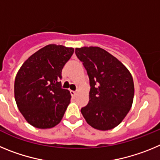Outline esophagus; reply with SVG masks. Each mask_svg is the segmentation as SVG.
I'll list each match as a JSON object with an SVG mask.
<instances>
[{"label": "esophagus", "mask_w": 160, "mask_h": 160, "mask_svg": "<svg viewBox=\"0 0 160 160\" xmlns=\"http://www.w3.org/2000/svg\"><path fill=\"white\" fill-rule=\"evenodd\" d=\"M70 94H71L72 97H75L76 94H77V93H76L75 91H73V90H70Z\"/></svg>", "instance_id": "obj_1"}]
</instances>
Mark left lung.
I'll return each instance as SVG.
<instances>
[{"instance_id":"1","label":"left lung","mask_w":160,"mask_h":160,"mask_svg":"<svg viewBox=\"0 0 160 160\" xmlns=\"http://www.w3.org/2000/svg\"><path fill=\"white\" fill-rule=\"evenodd\" d=\"M90 79L89 102L81 109L87 123L100 131L120 124L131 110L135 87L131 73L119 60L97 46L76 48Z\"/></svg>"}]
</instances>
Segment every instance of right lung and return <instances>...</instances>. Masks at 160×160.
Listing matches in <instances>:
<instances>
[{"label":"right lung","instance_id":"1","mask_svg":"<svg viewBox=\"0 0 160 160\" xmlns=\"http://www.w3.org/2000/svg\"><path fill=\"white\" fill-rule=\"evenodd\" d=\"M73 48L50 44L25 61L14 82V97L20 112L30 125L52 128L61 122L70 102V91L62 89V70Z\"/></svg>","mask_w":160,"mask_h":160}]
</instances>
